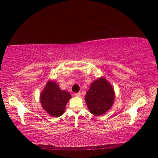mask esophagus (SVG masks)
<instances>
[{
  "mask_svg": "<svg viewBox=\"0 0 158 158\" xmlns=\"http://www.w3.org/2000/svg\"><path fill=\"white\" fill-rule=\"evenodd\" d=\"M75 96H77V97H81V93H75Z\"/></svg>",
  "mask_w": 158,
  "mask_h": 158,
  "instance_id": "esophagus-1",
  "label": "esophagus"
}]
</instances>
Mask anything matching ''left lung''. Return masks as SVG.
Masks as SVG:
<instances>
[{"label":"left lung","mask_w":158,"mask_h":158,"mask_svg":"<svg viewBox=\"0 0 158 158\" xmlns=\"http://www.w3.org/2000/svg\"><path fill=\"white\" fill-rule=\"evenodd\" d=\"M114 100V88L104 77L92 82L85 95L88 109L95 116H101L109 111L113 106Z\"/></svg>","instance_id":"1"}]
</instances>
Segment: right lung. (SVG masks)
<instances>
[{"label": "right lung", "instance_id": "right-lung-1", "mask_svg": "<svg viewBox=\"0 0 158 158\" xmlns=\"http://www.w3.org/2000/svg\"><path fill=\"white\" fill-rule=\"evenodd\" d=\"M72 96L61 90L55 81L49 80L40 93V100L44 110L53 117H59L65 112V106Z\"/></svg>", "mask_w": 158, "mask_h": 158}]
</instances>
